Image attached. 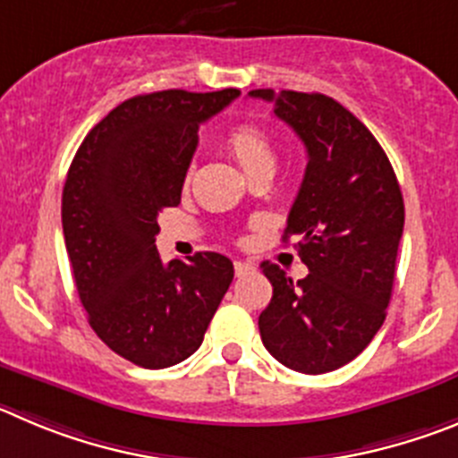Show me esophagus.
<instances>
[{
    "label": "esophagus",
    "instance_id": "1",
    "mask_svg": "<svg viewBox=\"0 0 458 458\" xmlns=\"http://www.w3.org/2000/svg\"><path fill=\"white\" fill-rule=\"evenodd\" d=\"M250 269H253V265H250V262H244V259H234V274L237 276L249 274Z\"/></svg>",
    "mask_w": 458,
    "mask_h": 458
}]
</instances>
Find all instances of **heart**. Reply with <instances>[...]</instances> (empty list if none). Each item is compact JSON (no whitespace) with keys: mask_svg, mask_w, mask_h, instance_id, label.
Instances as JSON below:
<instances>
[{"mask_svg":"<svg viewBox=\"0 0 458 458\" xmlns=\"http://www.w3.org/2000/svg\"><path fill=\"white\" fill-rule=\"evenodd\" d=\"M225 146L233 152L246 175L276 166V148L265 130L255 123H239L225 137ZM189 178V173H187Z\"/></svg>","mask_w":458,"mask_h":458,"instance_id":"1","label":"heart"}]
</instances>
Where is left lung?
I'll list each match as a JSON object with an SVG mask.
<instances>
[{
  "label": "left lung",
  "mask_w": 458,
  "mask_h": 458,
  "mask_svg": "<svg viewBox=\"0 0 458 458\" xmlns=\"http://www.w3.org/2000/svg\"><path fill=\"white\" fill-rule=\"evenodd\" d=\"M249 96L274 102L308 152L283 239L296 237L310 274L294 283L262 262L274 287L258 319L262 344L296 372H333L368 347L386 319L403 233L402 189L372 131L333 98L271 89Z\"/></svg>",
  "instance_id": "8db88e82"
}]
</instances>
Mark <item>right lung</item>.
Here are the masks:
<instances>
[{"instance_id":"right-lung-1","label":"right lung","mask_w":458,"mask_h":458,"mask_svg":"<svg viewBox=\"0 0 458 458\" xmlns=\"http://www.w3.org/2000/svg\"><path fill=\"white\" fill-rule=\"evenodd\" d=\"M237 89H171L111 109L86 134L61 199L65 250L89 324L139 368L191 356L233 283V262L203 250L164 265L155 246L162 209L180 205L199 125Z\"/></svg>"}]
</instances>
